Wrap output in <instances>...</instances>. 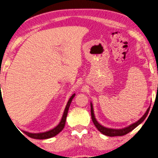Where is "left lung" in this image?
Listing matches in <instances>:
<instances>
[{
	"mask_svg": "<svg viewBox=\"0 0 158 158\" xmlns=\"http://www.w3.org/2000/svg\"><path fill=\"white\" fill-rule=\"evenodd\" d=\"M151 107V106H150ZM150 107L148 108L146 111V112L144 113V115L138 121L135 123L131 124V125H129L128 127H126L125 128H122V129H113V128H106V127L102 126V125H100L98 122L96 121L95 118V114H94V111H93V106H92V104L91 103V115H92V120L93 122L94 125L96 127V128L101 133H102L103 135H107V136H110V137H114V136H122V135H125L126 134L129 133L130 131H131L132 130H134L137 126L140 125L141 123H142L144 122V119L146 118L147 117L148 112H149L150 110Z\"/></svg>",
	"mask_w": 158,
	"mask_h": 158,
	"instance_id": "left-lung-1",
	"label": "left lung"
}]
</instances>
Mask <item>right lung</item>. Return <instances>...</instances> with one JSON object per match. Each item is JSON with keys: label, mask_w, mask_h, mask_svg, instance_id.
<instances>
[{"label": "right lung", "mask_w": 158, "mask_h": 158, "mask_svg": "<svg viewBox=\"0 0 158 158\" xmlns=\"http://www.w3.org/2000/svg\"><path fill=\"white\" fill-rule=\"evenodd\" d=\"M75 95H76V94L74 93L71 97H70V98L69 99V101H68L67 104H66V108H65L64 112H63V117H62L61 121H60V122L59 123V125H57L56 127H55L54 128L51 129V130L48 131L42 132V133H30V132L24 131H23V133H24L25 135H27L28 137H30V138H34V139H47V138H52V137H54V136H56V135H58V134L60 133V132L61 131L63 128H64L65 124H66V116H67L69 106H70V104H71L72 101H73V98H74Z\"/></svg>", "instance_id": "right-lung-1"}]
</instances>
